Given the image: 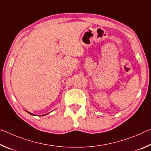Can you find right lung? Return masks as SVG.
Returning <instances> with one entry per match:
<instances>
[{
  "label": "right lung",
  "mask_w": 151,
  "mask_h": 151,
  "mask_svg": "<svg viewBox=\"0 0 151 151\" xmlns=\"http://www.w3.org/2000/svg\"><path fill=\"white\" fill-rule=\"evenodd\" d=\"M28 113L29 114H31V115H35L34 114H32V113H31V112H29V111H27ZM46 114H42V115H40V116H45V115H46Z\"/></svg>",
  "instance_id": "obj_1"
}]
</instances>
